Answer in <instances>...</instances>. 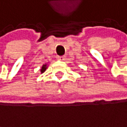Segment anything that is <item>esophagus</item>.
<instances>
[{"instance_id":"esophagus-1","label":"esophagus","mask_w":127,"mask_h":127,"mask_svg":"<svg viewBox=\"0 0 127 127\" xmlns=\"http://www.w3.org/2000/svg\"><path fill=\"white\" fill-rule=\"evenodd\" d=\"M57 58H58V60H60V61H65V56H59V57H57Z\"/></svg>"}]
</instances>
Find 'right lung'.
Here are the masks:
<instances>
[{
	"mask_svg": "<svg viewBox=\"0 0 127 127\" xmlns=\"http://www.w3.org/2000/svg\"><path fill=\"white\" fill-rule=\"evenodd\" d=\"M47 67H48L47 64H44V65H43L42 68H41V70H40V72H41V73H44V72L45 70H46Z\"/></svg>",
	"mask_w": 127,
	"mask_h": 127,
	"instance_id": "right-lung-1",
	"label": "right lung"
}]
</instances>
